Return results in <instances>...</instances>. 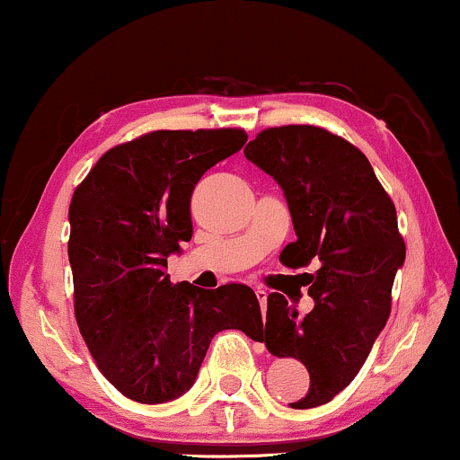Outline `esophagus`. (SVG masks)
Masks as SVG:
<instances>
[{
	"mask_svg": "<svg viewBox=\"0 0 460 460\" xmlns=\"http://www.w3.org/2000/svg\"><path fill=\"white\" fill-rule=\"evenodd\" d=\"M255 295H257V299H260V305H261V310H266V299H268V293L263 291V288L257 287V288H255Z\"/></svg>",
	"mask_w": 460,
	"mask_h": 460,
	"instance_id": "esophagus-1",
	"label": "esophagus"
}]
</instances>
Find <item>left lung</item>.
<instances>
[{
  "label": "left lung",
  "instance_id": "1",
  "mask_svg": "<svg viewBox=\"0 0 460 460\" xmlns=\"http://www.w3.org/2000/svg\"><path fill=\"white\" fill-rule=\"evenodd\" d=\"M244 156L285 192L297 241L280 261H320L307 288L314 310L301 318L280 293H270L260 339L270 354L297 358L310 373L307 394L288 406L316 408L354 381L385 326L404 238L368 159L343 137L314 125H282L257 134Z\"/></svg>",
  "mask_w": 460,
  "mask_h": 460
}]
</instances>
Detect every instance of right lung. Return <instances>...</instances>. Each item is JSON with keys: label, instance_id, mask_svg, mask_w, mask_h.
<instances>
[{"label": "right lung", "instance_id": "add662e5", "mask_svg": "<svg viewBox=\"0 0 460 460\" xmlns=\"http://www.w3.org/2000/svg\"><path fill=\"white\" fill-rule=\"evenodd\" d=\"M243 129L153 131L100 156L68 207L75 318L100 373L125 398L161 404L197 381L213 335L260 341L247 285H172L167 257L192 238L190 197L207 169L238 153Z\"/></svg>", "mask_w": 460, "mask_h": 460}]
</instances>
